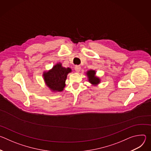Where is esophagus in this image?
Wrapping results in <instances>:
<instances>
[{"instance_id": "34e87169", "label": "esophagus", "mask_w": 151, "mask_h": 151, "mask_svg": "<svg viewBox=\"0 0 151 151\" xmlns=\"http://www.w3.org/2000/svg\"><path fill=\"white\" fill-rule=\"evenodd\" d=\"M81 67L80 66H78V65L75 66V70L77 72H79L80 70H81Z\"/></svg>"}]
</instances>
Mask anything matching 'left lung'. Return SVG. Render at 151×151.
Masks as SVG:
<instances>
[{
    "mask_svg": "<svg viewBox=\"0 0 151 151\" xmlns=\"http://www.w3.org/2000/svg\"><path fill=\"white\" fill-rule=\"evenodd\" d=\"M87 75L88 78V81L93 85H97L100 82L99 78L96 76V71L93 70H90L87 72Z\"/></svg>",
    "mask_w": 151,
    "mask_h": 151,
    "instance_id": "1",
    "label": "left lung"
}]
</instances>
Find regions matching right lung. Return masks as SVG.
I'll use <instances>...</instances> for the list:
<instances>
[{
  "label": "right lung",
  "mask_w": 151,
  "mask_h": 151,
  "mask_svg": "<svg viewBox=\"0 0 151 151\" xmlns=\"http://www.w3.org/2000/svg\"><path fill=\"white\" fill-rule=\"evenodd\" d=\"M72 72L70 68H63L60 63L56 64L48 72L43 74L45 82L52 91H62L65 87V82L68 73Z\"/></svg>",
  "instance_id": "right-lung-1"
}]
</instances>
